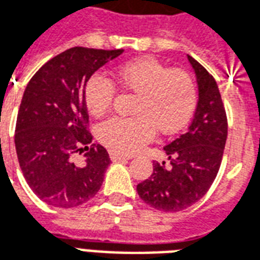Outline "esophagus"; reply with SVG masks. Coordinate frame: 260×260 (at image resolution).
<instances>
[{
  "instance_id": "34e87169",
  "label": "esophagus",
  "mask_w": 260,
  "mask_h": 260,
  "mask_svg": "<svg viewBox=\"0 0 260 260\" xmlns=\"http://www.w3.org/2000/svg\"><path fill=\"white\" fill-rule=\"evenodd\" d=\"M110 158L113 160L114 163H117V161H125V160H129V157H126V156H122V154H118V153H110Z\"/></svg>"
}]
</instances>
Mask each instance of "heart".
Instances as JSON below:
<instances>
[{
	"mask_svg": "<svg viewBox=\"0 0 260 260\" xmlns=\"http://www.w3.org/2000/svg\"><path fill=\"white\" fill-rule=\"evenodd\" d=\"M115 78L125 89L136 93L135 117H113L103 121L97 135L111 152L132 154L154 138L156 128L164 135L181 131L191 121L198 104V90L184 69H169L152 57L119 65ZM115 86L103 74L86 80L83 99L89 113L102 115L111 107Z\"/></svg>",
	"mask_w": 260,
	"mask_h": 260,
	"instance_id": "heart-1",
	"label": "heart"
}]
</instances>
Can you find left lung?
<instances>
[{"mask_svg": "<svg viewBox=\"0 0 260 260\" xmlns=\"http://www.w3.org/2000/svg\"><path fill=\"white\" fill-rule=\"evenodd\" d=\"M195 69L199 100L185 134L164 150L170 164H153L152 175L136 191L149 206L166 213L181 212L205 196L221 164L227 141V114L217 83L196 59L188 55Z\"/></svg>", "mask_w": 260, "mask_h": 260, "instance_id": "obj_1", "label": "left lung"}]
</instances>
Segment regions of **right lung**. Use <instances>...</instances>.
<instances>
[{
  "mask_svg": "<svg viewBox=\"0 0 260 260\" xmlns=\"http://www.w3.org/2000/svg\"><path fill=\"white\" fill-rule=\"evenodd\" d=\"M124 50L72 47L33 75L22 97L15 147L31 191L55 207L83 205L96 195L111 163L102 145H91L83 99L86 80ZM85 153L83 166L73 156Z\"/></svg>",
  "mask_w": 260,
  "mask_h": 260,
  "instance_id": "add662e5",
  "label": "right lung"
}]
</instances>
